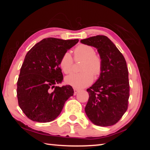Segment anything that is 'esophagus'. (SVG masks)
<instances>
[{"label": "esophagus", "instance_id": "34e87169", "mask_svg": "<svg viewBox=\"0 0 150 150\" xmlns=\"http://www.w3.org/2000/svg\"><path fill=\"white\" fill-rule=\"evenodd\" d=\"M73 90H74V95H77V93L79 92V90L77 89V88H73Z\"/></svg>", "mask_w": 150, "mask_h": 150}]
</instances>
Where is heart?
<instances>
[{
    "label": "heart",
    "instance_id": "obj_1",
    "mask_svg": "<svg viewBox=\"0 0 150 150\" xmlns=\"http://www.w3.org/2000/svg\"><path fill=\"white\" fill-rule=\"evenodd\" d=\"M75 60H83L80 73H71L65 79L67 85L75 88H83L91 84L93 81V73L98 76L102 71L103 63L99 55L95 54L93 47L87 45H79L74 50ZM61 69L66 74L72 71L73 58L69 52H65L59 62Z\"/></svg>",
    "mask_w": 150,
    "mask_h": 150
}]
</instances>
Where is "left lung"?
<instances>
[{
  "mask_svg": "<svg viewBox=\"0 0 150 150\" xmlns=\"http://www.w3.org/2000/svg\"><path fill=\"white\" fill-rule=\"evenodd\" d=\"M81 43L95 47L103 63L99 77L87 89L89 98L85 108L86 115L96 126L114 125L128 108L130 85L126 60L105 35L90 37Z\"/></svg>",
  "mask_w": 150,
  "mask_h": 150,
  "instance_id": "8db88e82",
  "label": "left lung"
}]
</instances>
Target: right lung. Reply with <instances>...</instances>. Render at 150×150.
<instances>
[{
	"label": "right lung",
	"instance_id": "1",
	"mask_svg": "<svg viewBox=\"0 0 150 150\" xmlns=\"http://www.w3.org/2000/svg\"><path fill=\"white\" fill-rule=\"evenodd\" d=\"M78 42V39L47 38L26 54L17 82V97L20 108L30 120L38 122L55 120L65 101L73 95L71 86L55 85L63 79L59 67L61 58Z\"/></svg>",
	"mask_w": 150,
	"mask_h": 150
}]
</instances>
